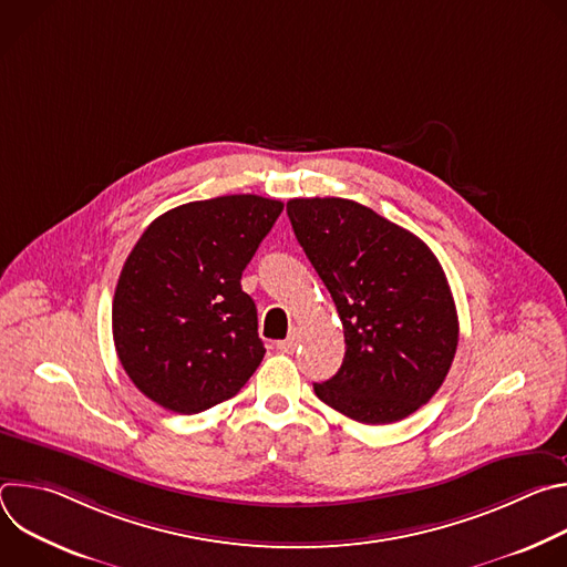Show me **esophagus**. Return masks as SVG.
Segmentation results:
<instances>
[{
  "instance_id": "esophagus-1",
  "label": "esophagus",
  "mask_w": 567,
  "mask_h": 567,
  "mask_svg": "<svg viewBox=\"0 0 567 567\" xmlns=\"http://www.w3.org/2000/svg\"><path fill=\"white\" fill-rule=\"evenodd\" d=\"M276 348H278L282 354H293V352H296V348H298V337H296V334H291V337H287L285 341H278V343H276Z\"/></svg>"
}]
</instances>
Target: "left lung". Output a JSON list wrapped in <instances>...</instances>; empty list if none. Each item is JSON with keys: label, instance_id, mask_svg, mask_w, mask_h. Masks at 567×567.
Segmentation results:
<instances>
[{"label": "left lung", "instance_id": "left-lung-1", "mask_svg": "<svg viewBox=\"0 0 567 567\" xmlns=\"http://www.w3.org/2000/svg\"><path fill=\"white\" fill-rule=\"evenodd\" d=\"M287 215L343 322V365L313 383L316 396L361 424L413 415L440 390L457 350L442 265L417 235L350 199H289Z\"/></svg>", "mask_w": 567, "mask_h": 567}]
</instances>
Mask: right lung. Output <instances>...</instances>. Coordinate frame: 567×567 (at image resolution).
I'll return each instance as SVG.
<instances>
[{"mask_svg": "<svg viewBox=\"0 0 567 567\" xmlns=\"http://www.w3.org/2000/svg\"><path fill=\"white\" fill-rule=\"evenodd\" d=\"M282 202L226 195L156 217L127 256L112 305L116 354L158 406L202 413L239 392L265 357L241 271Z\"/></svg>", "mask_w": 567, "mask_h": 567, "instance_id": "1", "label": "right lung"}]
</instances>
